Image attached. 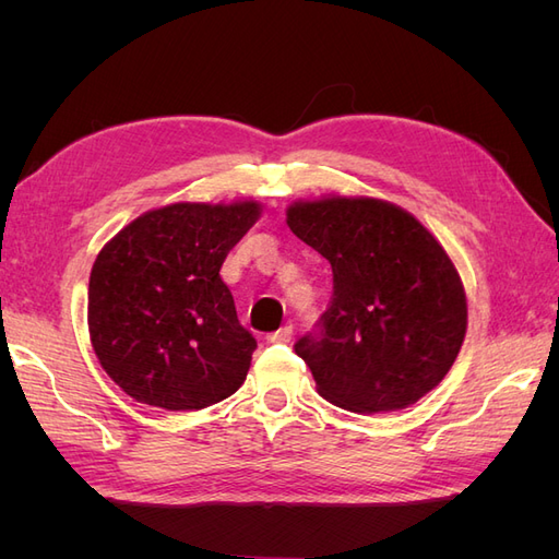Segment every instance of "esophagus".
<instances>
[{
	"label": "esophagus",
	"instance_id": "34e87169",
	"mask_svg": "<svg viewBox=\"0 0 559 559\" xmlns=\"http://www.w3.org/2000/svg\"><path fill=\"white\" fill-rule=\"evenodd\" d=\"M292 337H294V326H292V324H286V326L277 329L275 333H270V335H267V341H270V343H289Z\"/></svg>",
	"mask_w": 559,
	"mask_h": 559
}]
</instances>
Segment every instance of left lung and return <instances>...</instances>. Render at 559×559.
I'll use <instances>...</instances> for the list:
<instances>
[{"label": "left lung", "mask_w": 559, "mask_h": 559, "mask_svg": "<svg viewBox=\"0 0 559 559\" xmlns=\"http://www.w3.org/2000/svg\"><path fill=\"white\" fill-rule=\"evenodd\" d=\"M286 224L333 270L326 312L294 345L317 392L361 415L431 392L466 333L464 286L433 235L376 198L296 202Z\"/></svg>", "instance_id": "8db88e82"}]
</instances>
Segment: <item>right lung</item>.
Masks as SVG:
<instances>
[{"label":"right lung","instance_id":"right-lung-1","mask_svg":"<svg viewBox=\"0 0 559 559\" xmlns=\"http://www.w3.org/2000/svg\"><path fill=\"white\" fill-rule=\"evenodd\" d=\"M259 202H177L134 218L97 253L88 284L91 343L134 401L200 411L247 378L253 337L222 270L257 224Z\"/></svg>","mask_w":559,"mask_h":559}]
</instances>
